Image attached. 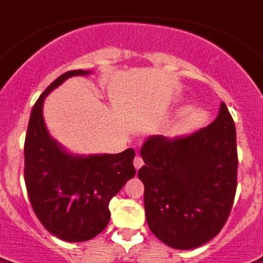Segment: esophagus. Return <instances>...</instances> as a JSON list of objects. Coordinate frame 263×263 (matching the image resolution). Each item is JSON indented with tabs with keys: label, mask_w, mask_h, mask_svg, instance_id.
I'll use <instances>...</instances> for the list:
<instances>
[{
	"label": "esophagus",
	"mask_w": 263,
	"mask_h": 263,
	"mask_svg": "<svg viewBox=\"0 0 263 263\" xmlns=\"http://www.w3.org/2000/svg\"><path fill=\"white\" fill-rule=\"evenodd\" d=\"M142 165H144V160H142L140 156H137V157L134 158V166H136L137 171H138V169H140Z\"/></svg>",
	"instance_id": "obj_1"
}]
</instances>
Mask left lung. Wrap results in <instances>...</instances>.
Masks as SVG:
<instances>
[{"label":"left lung","instance_id":"8db88e82","mask_svg":"<svg viewBox=\"0 0 263 263\" xmlns=\"http://www.w3.org/2000/svg\"><path fill=\"white\" fill-rule=\"evenodd\" d=\"M140 155L145 216L162 243L192 250L218 235L236 191L235 123L224 103L207 127L173 138L151 136Z\"/></svg>","mask_w":263,"mask_h":263}]
</instances>
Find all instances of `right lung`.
I'll return each mask as SVG.
<instances>
[{
  "mask_svg": "<svg viewBox=\"0 0 263 263\" xmlns=\"http://www.w3.org/2000/svg\"><path fill=\"white\" fill-rule=\"evenodd\" d=\"M91 72L68 71L45 88L30 112L24 147L25 185L34 214L52 235L67 242H84L101 234L110 220V200L136 176L132 147L117 155H77L47 129V95L69 78Z\"/></svg>",
  "mask_w": 263,
  "mask_h": 263,
  "instance_id": "1",
  "label": "right lung"
}]
</instances>
